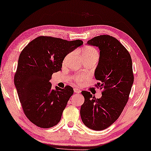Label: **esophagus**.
Masks as SVG:
<instances>
[{"instance_id":"1","label":"esophagus","mask_w":151,"mask_h":151,"mask_svg":"<svg viewBox=\"0 0 151 151\" xmlns=\"http://www.w3.org/2000/svg\"><path fill=\"white\" fill-rule=\"evenodd\" d=\"M73 91H74V93H79L81 92V91L78 88H74Z\"/></svg>"}]
</instances>
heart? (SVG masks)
<instances>
[{
    "label": "heart",
    "mask_w": 151,
    "mask_h": 151,
    "mask_svg": "<svg viewBox=\"0 0 151 151\" xmlns=\"http://www.w3.org/2000/svg\"><path fill=\"white\" fill-rule=\"evenodd\" d=\"M81 54H82V57L83 59H87V58H98V51H96V49H94L93 47H86L83 48L82 49V52H81ZM70 56V54L67 55L65 57V58L64 59V62H66L68 61V59L69 58V57ZM86 77L83 76H76V80L78 82L80 83Z\"/></svg>",
    "instance_id": "b5f03b06"
}]
</instances>
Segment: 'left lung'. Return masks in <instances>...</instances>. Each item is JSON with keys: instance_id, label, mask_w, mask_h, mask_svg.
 <instances>
[{"instance_id": "obj_1", "label": "left lung", "mask_w": 151, "mask_h": 151, "mask_svg": "<svg viewBox=\"0 0 151 151\" xmlns=\"http://www.w3.org/2000/svg\"><path fill=\"white\" fill-rule=\"evenodd\" d=\"M87 45L100 50L94 76L100 81L98 86L102 90V96L95 98L90 92L82 91L85 101L80 116L88 128L102 130L118 119L128 102L134 82L132 59L127 49L110 35L95 37Z\"/></svg>"}]
</instances>
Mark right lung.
<instances>
[{
	"label": "right lung",
	"mask_w": 151,
	"mask_h": 151,
	"mask_svg": "<svg viewBox=\"0 0 151 151\" xmlns=\"http://www.w3.org/2000/svg\"><path fill=\"white\" fill-rule=\"evenodd\" d=\"M83 41H68L51 37H38L21 51L14 78L20 102L27 118L43 128L59 122L63 111L73 93L71 86L51 88L53 73L61 70L65 56Z\"/></svg>",
	"instance_id": "right-lung-1"
}]
</instances>
